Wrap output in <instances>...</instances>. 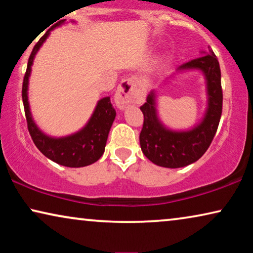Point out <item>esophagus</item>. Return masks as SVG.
Masks as SVG:
<instances>
[{"label":"esophagus","instance_id":"1","mask_svg":"<svg viewBox=\"0 0 253 253\" xmlns=\"http://www.w3.org/2000/svg\"><path fill=\"white\" fill-rule=\"evenodd\" d=\"M140 93L138 89V81L136 78H127L121 83L115 93L116 106L121 109L126 108L131 103L138 102Z\"/></svg>","mask_w":253,"mask_h":253}]
</instances>
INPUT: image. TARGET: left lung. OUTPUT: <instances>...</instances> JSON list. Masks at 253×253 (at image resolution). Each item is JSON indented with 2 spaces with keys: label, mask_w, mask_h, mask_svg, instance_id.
I'll return each mask as SVG.
<instances>
[{
  "label": "left lung",
  "mask_w": 253,
  "mask_h": 253,
  "mask_svg": "<svg viewBox=\"0 0 253 253\" xmlns=\"http://www.w3.org/2000/svg\"><path fill=\"white\" fill-rule=\"evenodd\" d=\"M202 56L182 64L177 71L199 70L206 81L207 107L204 117L192 129L176 131L161 122L157 110V94L152 91L140 107L144 124L139 141L143 153L154 165L181 168L199 160L210 147L222 113V88L219 61L212 49L200 51Z\"/></svg>",
  "instance_id": "8db88e82"
}]
</instances>
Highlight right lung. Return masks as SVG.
I'll use <instances>...</instances> for the list:
<instances>
[{
    "instance_id": "add662e5",
    "label": "right lung",
    "mask_w": 253,
    "mask_h": 253,
    "mask_svg": "<svg viewBox=\"0 0 253 253\" xmlns=\"http://www.w3.org/2000/svg\"><path fill=\"white\" fill-rule=\"evenodd\" d=\"M64 23L65 19L60 20L54 26H51V29L47 31L44 36H42V38L34 46L32 53L30 55L29 63H27L26 74L24 76L22 96L27 127H29L33 143L39 148V151L44 157L58 165L64 166V167L79 168L94 164L102 157L103 152H105L109 130L116 116V112L112 102H110L109 96L99 100L94 112H93L92 116L89 117L88 122L85 124L84 127H82L77 132L69 134V136L56 138L50 137L42 132L34 122L30 109L29 95H27L31 70H32V64L38 50L46 41L48 36L50 34V31H53L55 27L61 26Z\"/></svg>"
}]
</instances>
